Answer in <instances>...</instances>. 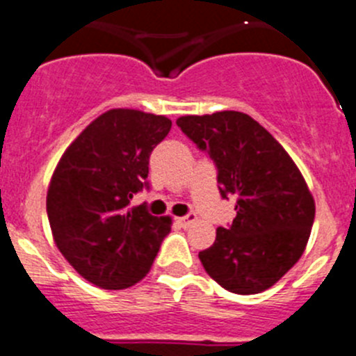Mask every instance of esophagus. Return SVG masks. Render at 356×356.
<instances>
[{"label": "esophagus", "mask_w": 356, "mask_h": 356, "mask_svg": "<svg viewBox=\"0 0 356 356\" xmlns=\"http://www.w3.org/2000/svg\"><path fill=\"white\" fill-rule=\"evenodd\" d=\"M177 222L181 223V227H184V229H188V227H191L195 222H197V214H195V213L186 214V216L177 218Z\"/></svg>", "instance_id": "34e87169"}]
</instances>
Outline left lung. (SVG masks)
<instances>
[{
    "mask_svg": "<svg viewBox=\"0 0 356 356\" xmlns=\"http://www.w3.org/2000/svg\"><path fill=\"white\" fill-rule=\"evenodd\" d=\"M177 126L218 168L223 198H236L229 229L218 227L213 246L198 254L223 289L257 294L300 261L310 238L316 202L286 149L241 111L184 115Z\"/></svg>",
    "mask_w": 356,
    "mask_h": 356,
    "instance_id": "1",
    "label": "left lung"
}]
</instances>
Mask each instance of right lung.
I'll return each mask as SVG.
<instances>
[{
  "instance_id": "right-lung-1",
  "label": "right lung",
  "mask_w": 356,
  "mask_h": 356,
  "mask_svg": "<svg viewBox=\"0 0 356 356\" xmlns=\"http://www.w3.org/2000/svg\"><path fill=\"white\" fill-rule=\"evenodd\" d=\"M172 120L115 108L99 115L60 158L47 188V218L60 254L85 280L118 291L150 271L170 216L129 200L143 188L149 158Z\"/></svg>"
}]
</instances>
